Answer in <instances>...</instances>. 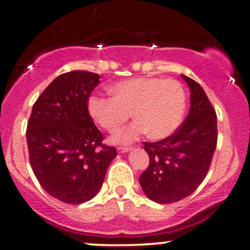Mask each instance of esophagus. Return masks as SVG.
Instances as JSON below:
<instances>
[{"instance_id":"obj_1","label":"esophagus","mask_w":250,"mask_h":250,"mask_svg":"<svg viewBox=\"0 0 250 250\" xmlns=\"http://www.w3.org/2000/svg\"><path fill=\"white\" fill-rule=\"evenodd\" d=\"M130 147H119L117 148V151H119L120 154H123V153H127V151L130 150Z\"/></svg>"}]
</instances>
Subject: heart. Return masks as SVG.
Masks as SVG:
<instances>
[{"label": "heart", "instance_id": "1", "mask_svg": "<svg viewBox=\"0 0 250 250\" xmlns=\"http://www.w3.org/2000/svg\"><path fill=\"white\" fill-rule=\"evenodd\" d=\"M113 97L91 95L88 111L108 133H115L133 114L135 121L113 136L114 143H130L148 133L160 140L176 130L186 110V91L179 81L159 77H134L115 83Z\"/></svg>", "mask_w": 250, "mask_h": 250}]
</instances>
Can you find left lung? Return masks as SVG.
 I'll return each mask as SVG.
<instances>
[{
  "mask_svg": "<svg viewBox=\"0 0 250 250\" xmlns=\"http://www.w3.org/2000/svg\"><path fill=\"white\" fill-rule=\"evenodd\" d=\"M190 88V109L170 136L145 142L149 166L140 185L151 201L162 205L177 202L194 193L210 167L217 143L215 109L202 87L182 75Z\"/></svg>",
  "mask_w": 250,
  "mask_h": 250,
  "instance_id": "1",
  "label": "left lung"
}]
</instances>
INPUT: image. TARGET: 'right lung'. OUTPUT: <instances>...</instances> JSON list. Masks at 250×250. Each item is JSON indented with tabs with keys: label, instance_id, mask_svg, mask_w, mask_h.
I'll return each instance as SVG.
<instances>
[{
	"label": "right lung",
	"instance_id": "add662e5",
	"mask_svg": "<svg viewBox=\"0 0 250 250\" xmlns=\"http://www.w3.org/2000/svg\"><path fill=\"white\" fill-rule=\"evenodd\" d=\"M100 75L73 70L57 76L34 103L27 125L29 161L41 187L55 199L79 205L99 193L115 147L88 111Z\"/></svg>",
	"mask_w": 250,
	"mask_h": 250
}]
</instances>
